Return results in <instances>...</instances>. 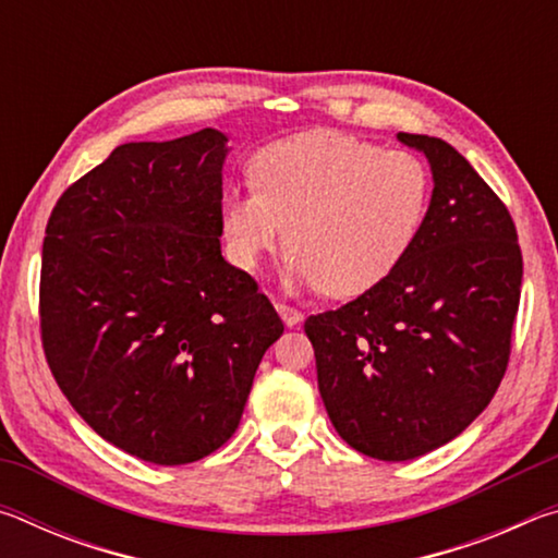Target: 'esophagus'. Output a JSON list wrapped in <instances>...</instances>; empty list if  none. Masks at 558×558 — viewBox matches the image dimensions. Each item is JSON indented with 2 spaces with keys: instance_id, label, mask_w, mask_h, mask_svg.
<instances>
[{
  "instance_id": "esophagus-1",
  "label": "esophagus",
  "mask_w": 558,
  "mask_h": 558,
  "mask_svg": "<svg viewBox=\"0 0 558 558\" xmlns=\"http://www.w3.org/2000/svg\"><path fill=\"white\" fill-rule=\"evenodd\" d=\"M276 310L280 313L282 323H286L288 327H295V325L302 323V313L292 305H286V302H276Z\"/></svg>"
}]
</instances>
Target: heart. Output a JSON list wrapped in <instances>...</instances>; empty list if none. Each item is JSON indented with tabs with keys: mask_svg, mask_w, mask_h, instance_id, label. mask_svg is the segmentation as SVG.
Listing matches in <instances>:
<instances>
[{
	"mask_svg": "<svg viewBox=\"0 0 558 558\" xmlns=\"http://www.w3.org/2000/svg\"><path fill=\"white\" fill-rule=\"evenodd\" d=\"M253 184L223 196L233 260L256 268L288 241L286 280L332 298L372 290L399 266L430 202L426 162L339 132H302L253 159Z\"/></svg>",
	"mask_w": 558,
	"mask_h": 558,
	"instance_id": "obj_1",
	"label": "heart"
}]
</instances>
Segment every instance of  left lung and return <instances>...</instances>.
Instances as JSON below:
<instances>
[{
  "label": "left lung",
  "mask_w": 558,
  "mask_h": 558,
  "mask_svg": "<svg viewBox=\"0 0 558 558\" xmlns=\"http://www.w3.org/2000/svg\"><path fill=\"white\" fill-rule=\"evenodd\" d=\"M426 155L433 196L403 260L305 332L332 426L376 460H413L493 401L512 352L522 251L507 206L446 140L399 132Z\"/></svg>",
  "instance_id": "left-lung-1"
}]
</instances>
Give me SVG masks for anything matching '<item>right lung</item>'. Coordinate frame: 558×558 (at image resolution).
<instances>
[{
  "instance_id": "1",
  "label": "right lung",
  "mask_w": 558,
  "mask_h": 558,
  "mask_svg": "<svg viewBox=\"0 0 558 558\" xmlns=\"http://www.w3.org/2000/svg\"><path fill=\"white\" fill-rule=\"evenodd\" d=\"M214 128L128 143L56 202L41 253V342L56 384L102 440L186 465L239 428L282 323L221 256Z\"/></svg>"
}]
</instances>
